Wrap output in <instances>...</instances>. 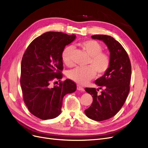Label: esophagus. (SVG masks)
Returning <instances> with one entry per match:
<instances>
[{"instance_id": "obj_1", "label": "esophagus", "mask_w": 148, "mask_h": 148, "mask_svg": "<svg viewBox=\"0 0 148 148\" xmlns=\"http://www.w3.org/2000/svg\"><path fill=\"white\" fill-rule=\"evenodd\" d=\"M77 89L79 91H84V88H83L82 86L79 85H77Z\"/></svg>"}]
</instances>
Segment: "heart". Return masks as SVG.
Returning a JSON list of instances; mask_svg holds the SVG:
<instances>
[{
  "label": "heart",
  "instance_id": "heart-1",
  "mask_svg": "<svg viewBox=\"0 0 148 148\" xmlns=\"http://www.w3.org/2000/svg\"><path fill=\"white\" fill-rule=\"evenodd\" d=\"M80 46L90 57L88 66L76 67L68 72V77L75 82L84 84L95 77L96 72L99 75L106 73L110 67L111 59L106 53L102 52V46L95 40H86L80 42ZM73 47L67 46L63 49L61 57L63 62L68 66L73 65L71 53Z\"/></svg>",
  "mask_w": 148,
  "mask_h": 148
}]
</instances>
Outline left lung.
Instances as JSON below:
<instances>
[{"label":"left lung","instance_id":"1","mask_svg":"<svg viewBox=\"0 0 148 148\" xmlns=\"http://www.w3.org/2000/svg\"><path fill=\"white\" fill-rule=\"evenodd\" d=\"M92 39L102 41L110 51V67L107 72L95 81L102 89L99 95L95 88L85 90L92 97L91 106L85 110L86 115L96 121L113 117L120 110L130 91L131 64L128 54L118 41L110 36L95 35Z\"/></svg>","mask_w":148,"mask_h":148}]
</instances>
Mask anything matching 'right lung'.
<instances>
[{"label": "right lung", "instance_id": "obj_1", "mask_svg": "<svg viewBox=\"0 0 148 148\" xmlns=\"http://www.w3.org/2000/svg\"><path fill=\"white\" fill-rule=\"evenodd\" d=\"M75 37L62 32L45 33L30 44L22 58L20 83L24 101L30 112L41 119L57 117L63 97L77 88L69 79L51 87L53 80L63 77L62 52Z\"/></svg>", "mask_w": 148, "mask_h": 148}]
</instances>
